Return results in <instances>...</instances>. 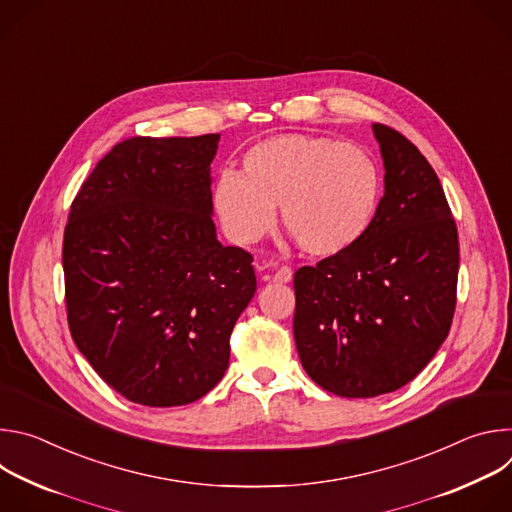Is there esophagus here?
Wrapping results in <instances>:
<instances>
[{"label": "esophagus", "instance_id": "obj_1", "mask_svg": "<svg viewBox=\"0 0 512 512\" xmlns=\"http://www.w3.org/2000/svg\"><path fill=\"white\" fill-rule=\"evenodd\" d=\"M275 283H289L291 281V269L289 267H279L273 277H271Z\"/></svg>", "mask_w": 512, "mask_h": 512}]
</instances>
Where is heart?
<instances>
[{"label": "heart", "instance_id": "obj_1", "mask_svg": "<svg viewBox=\"0 0 512 512\" xmlns=\"http://www.w3.org/2000/svg\"><path fill=\"white\" fill-rule=\"evenodd\" d=\"M381 202V172L358 145L326 135L283 133L255 143L243 174L227 168L212 188V206L227 235L257 243L275 225L312 257L350 251L371 229Z\"/></svg>", "mask_w": 512, "mask_h": 512}]
</instances>
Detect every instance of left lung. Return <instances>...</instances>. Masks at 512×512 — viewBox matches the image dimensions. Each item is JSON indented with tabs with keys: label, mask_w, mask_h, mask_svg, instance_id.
Listing matches in <instances>:
<instances>
[{
	"label": "left lung",
	"mask_w": 512,
	"mask_h": 512,
	"mask_svg": "<svg viewBox=\"0 0 512 512\" xmlns=\"http://www.w3.org/2000/svg\"><path fill=\"white\" fill-rule=\"evenodd\" d=\"M385 194L350 251L294 275L296 348L322 389L367 399L415 379L450 332L458 231L440 178L399 131L375 123Z\"/></svg>",
	"instance_id": "left-lung-1"
}]
</instances>
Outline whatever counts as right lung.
<instances>
[{"instance_id": "1", "label": "right lung", "mask_w": 512, "mask_h": 512, "mask_svg": "<svg viewBox=\"0 0 512 512\" xmlns=\"http://www.w3.org/2000/svg\"><path fill=\"white\" fill-rule=\"evenodd\" d=\"M221 135L131 137L70 206L68 328L99 377L145 407L188 405L223 379L253 257L216 239L210 162Z\"/></svg>"}]
</instances>
